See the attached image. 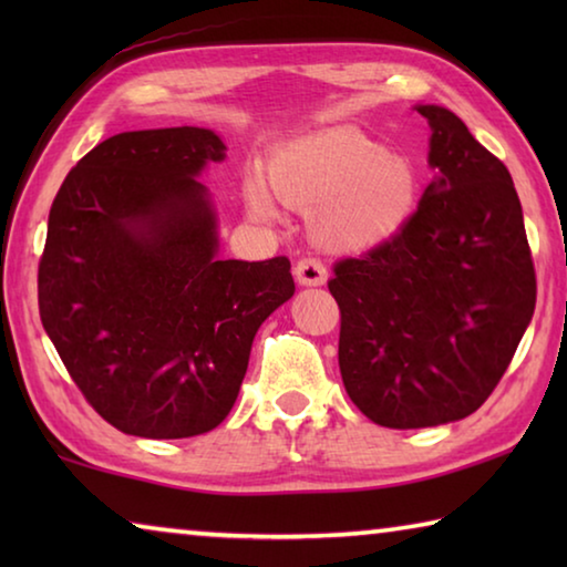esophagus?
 Wrapping results in <instances>:
<instances>
[{
    "label": "esophagus",
    "instance_id": "34e87169",
    "mask_svg": "<svg viewBox=\"0 0 567 567\" xmlns=\"http://www.w3.org/2000/svg\"><path fill=\"white\" fill-rule=\"evenodd\" d=\"M295 277L300 285H310L318 287L328 282V267H324L318 257H302L295 267Z\"/></svg>",
    "mask_w": 567,
    "mask_h": 567
}]
</instances>
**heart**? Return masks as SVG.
<instances>
[{
	"label": "heart",
	"instance_id": "heart-1",
	"mask_svg": "<svg viewBox=\"0 0 567 567\" xmlns=\"http://www.w3.org/2000/svg\"><path fill=\"white\" fill-rule=\"evenodd\" d=\"M267 182L245 179L249 217L275 223L277 199L310 213L312 235L334 249H364L408 223L417 205V172L410 157L350 130L295 140L270 157Z\"/></svg>",
	"mask_w": 567,
	"mask_h": 567
}]
</instances>
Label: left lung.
Wrapping results in <instances>:
<instances>
[{
    "instance_id": "left-lung-1",
    "label": "left lung",
    "mask_w": 567,
    "mask_h": 567,
    "mask_svg": "<svg viewBox=\"0 0 567 567\" xmlns=\"http://www.w3.org/2000/svg\"><path fill=\"white\" fill-rule=\"evenodd\" d=\"M435 177L395 235L334 265L340 372L382 427L463 420L491 398L535 310V267L511 172L437 104Z\"/></svg>"
}]
</instances>
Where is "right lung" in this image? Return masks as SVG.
Returning a JSON list of instances; mask_svg holds the SVG:
<instances>
[{
    "mask_svg": "<svg viewBox=\"0 0 567 567\" xmlns=\"http://www.w3.org/2000/svg\"><path fill=\"white\" fill-rule=\"evenodd\" d=\"M225 150L203 127L114 134L52 203L40 318L74 385L127 435L217 427L255 332L295 295L287 257L217 260L215 209L197 175Z\"/></svg>",
    "mask_w": 567,
    "mask_h": 567,
    "instance_id": "obj_1",
    "label": "right lung"
}]
</instances>
